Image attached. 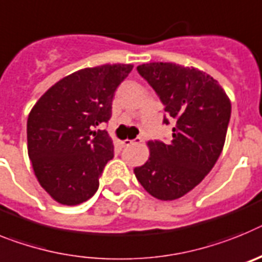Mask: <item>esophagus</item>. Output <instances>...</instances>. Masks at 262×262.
<instances>
[{
    "label": "esophagus",
    "instance_id": "34e87169",
    "mask_svg": "<svg viewBox=\"0 0 262 262\" xmlns=\"http://www.w3.org/2000/svg\"><path fill=\"white\" fill-rule=\"evenodd\" d=\"M140 142H142V138L137 137V138H134V140H125L122 144H124V146H132V145L140 144Z\"/></svg>",
    "mask_w": 262,
    "mask_h": 262
}]
</instances>
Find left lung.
I'll use <instances>...</instances> for the list:
<instances>
[{
  "label": "left lung",
  "mask_w": 262,
  "mask_h": 262,
  "mask_svg": "<svg viewBox=\"0 0 262 262\" xmlns=\"http://www.w3.org/2000/svg\"><path fill=\"white\" fill-rule=\"evenodd\" d=\"M137 71L153 87L172 118V140L149 141L150 157L134 169L151 196L174 200L203 181L222 153L231 101L217 81L194 67L154 62ZM166 125L167 118H163Z\"/></svg>",
  "instance_id": "left-lung-1"
}]
</instances>
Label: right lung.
I'll return each instance as SVG.
<instances>
[{
    "instance_id": "obj_1",
    "label": "right lung",
    "mask_w": 262,
    "mask_h": 262,
    "mask_svg": "<svg viewBox=\"0 0 262 262\" xmlns=\"http://www.w3.org/2000/svg\"><path fill=\"white\" fill-rule=\"evenodd\" d=\"M132 64L83 68L43 93L27 118V151L34 174L47 194L64 206L95 195L113 158L108 132L95 130L112 116L117 87Z\"/></svg>"
}]
</instances>
